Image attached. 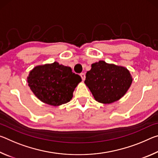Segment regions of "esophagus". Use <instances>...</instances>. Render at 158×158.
<instances>
[{
	"instance_id": "1",
	"label": "esophagus",
	"mask_w": 158,
	"mask_h": 158,
	"mask_svg": "<svg viewBox=\"0 0 158 158\" xmlns=\"http://www.w3.org/2000/svg\"><path fill=\"white\" fill-rule=\"evenodd\" d=\"M80 76H81V79H82L83 81H84L85 78V73H81V74H80Z\"/></svg>"
}]
</instances>
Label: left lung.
I'll return each mask as SVG.
<instances>
[{
  "instance_id": "8db88e82",
  "label": "left lung",
  "mask_w": 158,
  "mask_h": 158,
  "mask_svg": "<svg viewBox=\"0 0 158 158\" xmlns=\"http://www.w3.org/2000/svg\"><path fill=\"white\" fill-rule=\"evenodd\" d=\"M132 82V77L127 68L106 63L104 60L92 64L84 81L95 100L102 104H110L120 100Z\"/></svg>"
}]
</instances>
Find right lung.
<instances>
[{
    "instance_id": "1",
    "label": "right lung",
    "mask_w": 158,
    "mask_h": 158,
    "mask_svg": "<svg viewBox=\"0 0 158 158\" xmlns=\"http://www.w3.org/2000/svg\"><path fill=\"white\" fill-rule=\"evenodd\" d=\"M27 81L40 100L56 106L70 101L81 78L73 73L69 67L54 62L35 67L29 73Z\"/></svg>"
}]
</instances>
